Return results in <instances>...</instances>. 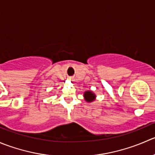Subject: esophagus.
I'll use <instances>...</instances> for the list:
<instances>
[{
  "label": "esophagus",
  "mask_w": 155,
  "mask_h": 155,
  "mask_svg": "<svg viewBox=\"0 0 155 155\" xmlns=\"http://www.w3.org/2000/svg\"><path fill=\"white\" fill-rule=\"evenodd\" d=\"M70 79H71V78H70Z\"/></svg>",
  "instance_id": "esophagus-1"
}]
</instances>
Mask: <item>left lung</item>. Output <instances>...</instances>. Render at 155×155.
Masks as SVG:
<instances>
[{"label": "left lung", "mask_w": 155, "mask_h": 155, "mask_svg": "<svg viewBox=\"0 0 155 155\" xmlns=\"http://www.w3.org/2000/svg\"><path fill=\"white\" fill-rule=\"evenodd\" d=\"M95 97H96V96L92 92L87 91L84 93V98H85L86 101H87V102H92V101L94 100Z\"/></svg>", "instance_id": "8db88e82"}]
</instances>
